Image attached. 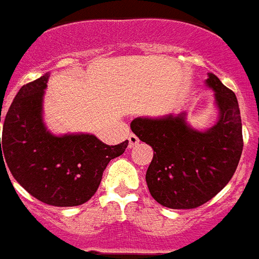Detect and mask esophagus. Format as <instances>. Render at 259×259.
<instances>
[{
    "label": "esophagus",
    "mask_w": 259,
    "mask_h": 259,
    "mask_svg": "<svg viewBox=\"0 0 259 259\" xmlns=\"http://www.w3.org/2000/svg\"><path fill=\"white\" fill-rule=\"evenodd\" d=\"M138 142L139 139L137 135H134V134H130V135H128V146H130V148H134Z\"/></svg>",
    "instance_id": "34e87169"
}]
</instances>
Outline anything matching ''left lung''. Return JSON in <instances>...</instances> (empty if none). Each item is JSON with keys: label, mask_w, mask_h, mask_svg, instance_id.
<instances>
[{"label": "left lung", "mask_w": 259, "mask_h": 259, "mask_svg": "<svg viewBox=\"0 0 259 259\" xmlns=\"http://www.w3.org/2000/svg\"><path fill=\"white\" fill-rule=\"evenodd\" d=\"M221 111L218 122L201 133L187 125L184 114L135 118L133 133L152 146L146 184L155 201L171 209H194L226 187L243 152V130L234 92L213 74L206 79Z\"/></svg>", "instance_id": "1"}]
</instances>
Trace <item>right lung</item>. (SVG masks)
I'll return each instance as SVG.
<instances>
[{
    "instance_id": "right-lung-1",
    "label": "right lung",
    "mask_w": 259,
    "mask_h": 259,
    "mask_svg": "<svg viewBox=\"0 0 259 259\" xmlns=\"http://www.w3.org/2000/svg\"><path fill=\"white\" fill-rule=\"evenodd\" d=\"M47 79L49 74H45L22 86L9 106L3 128L1 168L7 171L8 167L38 201L76 206L95 195L106 166L124 153L128 141L110 146L89 134L51 135L41 120Z\"/></svg>"
}]
</instances>
